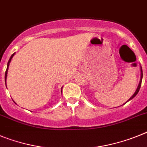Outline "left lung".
<instances>
[{"instance_id":"obj_1","label":"left lung","mask_w":147,"mask_h":147,"mask_svg":"<svg viewBox=\"0 0 147 147\" xmlns=\"http://www.w3.org/2000/svg\"><path fill=\"white\" fill-rule=\"evenodd\" d=\"M140 67H141V79H140L139 84H138V87H137V88H136V92H135V93L133 94V96H132L131 97H130V98H129V100H128L125 103V104H126V103L128 101H129V100H131L132 99H133V98H134L135 96H136V95H137V94L138 93V92H139L140 88H141V82H142V78H143V71H142V68H141V66H140ZM125 104H123V105H125Z\"/></svg>"}]
</instances>
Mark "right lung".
<instances>
[{"label": "right lung", "mask_w": 147, "mask_h": 147, "mask_svg": "<svg viewBox=\"0 0 147 147\" xmlns=\"http://www.w3.org/2000/svg\"><path fill=\"white\" fill-rule=\"evenodd\" d=\"M14 54H15V53H13L12 55H11V57H10V59H9V61H8V63H7V68H6V73H5V83H6V78H7L8 69H9V63H10V62H11V59H12V58H13V56H14ZM62 88H63V87H61V93H62Z\"/></svg>", "instance_id": "right-lung-1"}]
</instances>
